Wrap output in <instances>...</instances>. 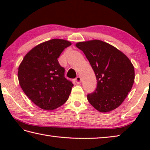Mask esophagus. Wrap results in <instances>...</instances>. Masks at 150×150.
Returning a JSON list of instances; mask_svg holds the SVG:
<instances>
[{
	"instance_id": "obj_1",
	"label": "esophagus",
	"mask_w": 150,
	"mask_h": 150,
	"mask_svg": "<svg viewBox=\"0 0 150 150\" xmlns=\"http://www.w3.org/2000/svg\"><path fill=\"white\" fill-rule=\"evenodd\" d=\"M75 83H77V84H80L81 81V79L80 77H79V76H78V77L75 78Z\"/></svg>"
}]
</instances>
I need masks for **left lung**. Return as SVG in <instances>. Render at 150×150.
<instances>
[{"label": "left lung", "instance_id": "left-lung-1", "mask_svg": "<svg viewBox=\"0 0 150 150\" xmlns=\"http://www.w3.org/2000/svg\"><path fill=\"white\" fill-rule=\"evenodd\" d=\"M76 46L83 51L97 81V87L87 99L100 112L118 108L132 87L134 67L126 55L108 43L93 40L81 42Z\"/></svg>", "mask_w": 150, "mask_h": 150}]
</instances>
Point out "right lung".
I'll use <instances>...</instances> for the list:
<instances>
[{"instance_id": "obj_1", "label": "right lung", "mask_w": 150, "mask_h": 150, "mask_svg": "<svg viewBox=\"0 0 150 150\" xmlns=\"http://www.w3.org/2000/svg\"><path fill=\"white\" fill-rule=\"evenodd\" d=\"M71 43L53 39L36 45L20 63L18 78L26 95L40 108L52 110L69 98L73 83L65 77L57 58Z\"/></svg>"}]
</instances>
